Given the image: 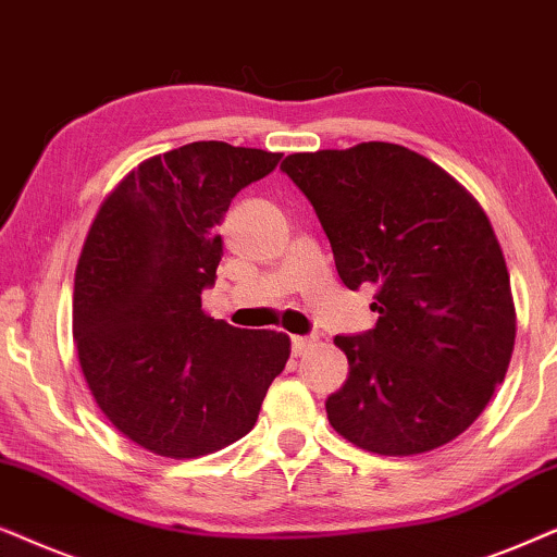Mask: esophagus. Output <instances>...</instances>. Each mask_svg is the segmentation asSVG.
Segmentation results:
<instances>
[{"label":"esophagus","instance_id":"34e87169","mask_svg":"<svg viewBox=\"0 0 557 557\" xmlns=\"http://www.w3.org/2000/svg\"><path fill=\"white\" fill-rule=\"evenodd\" d=\"M313 344H315V338H310V336H293V354L302 356Z\"/></svg>","mask_w":557,"mask_h":557}]
</instances>
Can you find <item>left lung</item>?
<instances>
[{"label": "left lung", "instance_id": "obj_1", "mask_svg": "<svg viewBox=\"0 0 557 557\" xmlns=\"http://www.w3.org/2000/svg\"><path fill=\"white\" fill-rule=\"evenodd\" d=\"M329 236L341 283L376 285L374 329L336 336L344 387L325 399L354 446L412 456L446 446L492 399L515 348V302L481 206L403 145L287 154Z\"/></svg>", "mask_w": 557, "mask_h": 557}]
</instances>
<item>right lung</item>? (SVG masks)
<instances>
[{
  "label": "right lung",
  "instance_id": "1",
  "mask_svg": "<svg viewBox=\"0 0 557 557\" xmlns=\"http://www.w3.org/2000/svg\"><path fill=\"white\" fill-rule=\"evenodd\" d=\"M283 154L190 143L147 160L96 213L76 267L73 341L88 389L129 441L198 458L255 428L290 338L206 315L234 196Z\"/></svg>",
  "mask_w": 557,
  "mask_h": 557
}]
</instances>
